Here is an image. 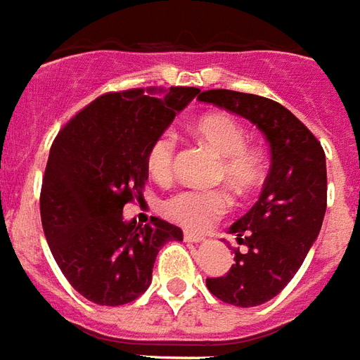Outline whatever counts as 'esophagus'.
Segmentation results:
<instances>
[{
  "instance_id": "34e87169",
  "label": "esophagus",
  "mask_w": 360,
  "mask_h": 360,
  "mask_svg": "<svg viewBox=\"0 0 360 360\" xmlns=\"http://www.w3.org/2000/svg\"><path fill=\"white\" fill-rule=\"evenodd\" d=\"M185 240L186 241H192V243H202V241H205V238L202 234H196V232H188V230H185Z\"/></svg>"
}]
</instances>
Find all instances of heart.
I'll return each mask as SVG.
<instances>
[{"label":"heart","mask_w":360,"mask_h":360,"mask_svg":"<svg viewBox=\"0 0 360 360\" xmlns=\"http://www.w3.org/2000/svg\"><path fill=\"white\" fill-rule=\"evenodd\" d=\"M194 136L221 156L219 179L240 194H249L264 179V156L257 147L247 145V131L240 120L226 113L205 115L192 128ZM177 136L172 130L160 131L147 150V168L156 181H168L175 172ZM234 204L226 188H183L162 200L160 211L183 229L202 232L223 219Z\"/></svg>","instance_id":"1"}]
</instances>
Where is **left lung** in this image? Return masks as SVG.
<instances>
[{
	"label": "left lung",
	"instance_id": "8db88e82",
	"mask_svg": "<svg viewBox=\"0 0 360 360\" xmlns=\"http://www.w3.org/2000/svg\"><path fill=\"white\" fill-rule=\"evenodd\" d=\"M198 100L249 119L270 143V172L259 202L230 226L247 253L238 249L223 278L205 281L219 300L253 308L287 287L319 236L326 211L325 150L278 101L224 89L205 90Z\"/></svg>",
	"mask_w": 360,
	"mask_h": 360
}]
</instances>
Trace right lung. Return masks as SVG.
<instances>
[{
	"label": "right lung",
	"instance_id": "1",
	"mask_svg": "<svg viewBox=\"0 0 360 360\" xmlns=\"http://www.w3.org/2000/svg\"><path fill=\"white\" fill-rule=\"evenodd\" d=\"M194 86L107 92L58 131L41 186V223L71 287L100 306H122L149 289L156 255L183 240L179 226L153 217L126 223L128 202L143 200L147 150L198 94Z\"/></svg>",
	"mask_w": 360,
	"mask_h": 360
}]
</instances>
